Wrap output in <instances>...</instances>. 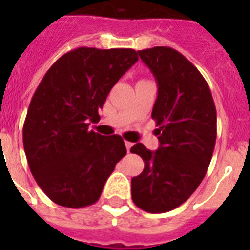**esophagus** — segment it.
<instances>
[{
	"label": "esophagus",
	"mask_w": 250,
	"mask_h": 250,
	"mask_svg": "<svg viewBox=\"0 0 250 250\" xmlns=\"http://www.w3.org/2000/svg\"><path fill=\"white\" fill-rule=\"evenodd\" d=\"M125 148H127V152L129 153V150H131V148H132L133 144H132V143H129V141H125Z\"/></svg>",
	"instance_id": "esophagus-1"
}]
</instances>
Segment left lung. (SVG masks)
Wrapping results in <instances>:
<instances>
[{
  "label": "left lung",
  "mask_w": 250,
  "mask_h": 250,
  "mask_svg": "<svg viewBox=\"0 0 250 250\" xmlns=\"http://www.w3.org/2000/svg\"><path fill=\"white\" fill-rule=\"evenodd\" d=\"M158 85L152 118L160 148L141 143L131 148L144 161V171L131 180L132 201L148 213L178 208L197 189L213 157L217 110L201 72L168 46L139 50Z\"/></svg>",
  "instance_id": "left-lung-1"
}]
</instances>
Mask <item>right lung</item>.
<instances>
[{"mask_svg":"<svg viewBox=\"0 0 250 250\" xmlns=\"http://www.w3.org/2000/svg\"><path fill=\"white\" fill-rule=\"evenodd\" d=\"M137 60L133 49H72L53 63L35 90L23 145L33 178L53 202L71 209L93 205L125 156L119 135L102 136L88 127Z\"/></svg>","mask_w":250,"mask_h":250,"instance_id":"right-lung-1","label":"right lung"}]
</instances>
